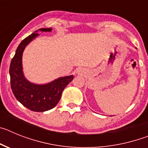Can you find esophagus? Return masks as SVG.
I'll list each match as a JSON object with an SVG mask.
<instances>
[{
	"label": "esophagus",
	"instance_id": "esophagus-1",
	"mask_svg": "<svg viewBox=\"0 0 148 148\" xmlns=\"http://www.w3.org/2000/svg\"><path fill=\"white\" fill-rule=\"evenodd\" d=\"M77 73H79V74L84 73V70H83V69H82V68H78V70H77Z\"/></svg>",
	"mask_w": 148,
	"mask_h": 148
}]
</instances>
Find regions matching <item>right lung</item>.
<instances>
[{
  "label": "right lung",
  "instance_id": "1",
  "mask_svg": "<svg viewBox=\"0 0 148 148\" xmlns=\"http://www.w3.org/2000/svg\"><path fill=\"white\" fill-rule=\"evenodd\" d=\"M41 32H51L52 28H42ZM29 35L18 47L10 66V82L12 92L17 100L24 107L35 112H44L58 104L63 90L72 82L73 75L58 78L50 83L36 84L24 77L22 66V56L25 47L36 36L38 31Z\"/></svg>",
  "mask_w": 148,
  "mask_h": 148
}]
</instances>
